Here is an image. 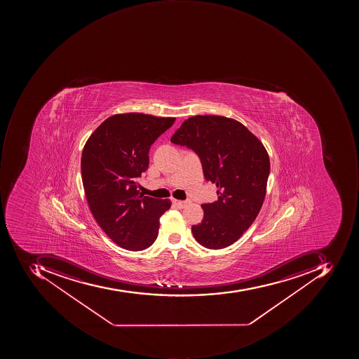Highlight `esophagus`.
I'll return each mask as SVG.
<instances>
[{
	"label": "esophagus",
	"instance_id": "1",
	"mask_svg": "<svg viewBox=\"0 0 359 359\" xmlns=\"http://www.w3.org/2000/svg\"><path fill=\"white\" fill-rule=\"evenodd\" d=\"M172 203H174V205H176L178 208L182 209L184 208L189 203H190V201H178V199H172Z\"/></svg>",
	"mask_w": 359,
	"mask_h": 359
}]
</instances>
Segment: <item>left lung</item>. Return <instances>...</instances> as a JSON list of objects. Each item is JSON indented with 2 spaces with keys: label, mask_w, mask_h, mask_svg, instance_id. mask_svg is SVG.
Wrapping results in <instances>:
<instances>
[{
  "label": "left lung",
  "mask_w": 359,
  "mask_h": 359,
  "mask_svg": "<svg viewBox=\"0 0 359 359\" xmlns=\"http://www.w3.org/2000/svg\"><path fill=\"white\" fill-rule=\"evenodd\" d=\"M171 142L198 154L218 201L202 205L204 219L193 225L194 238L208 249L236 242L260 212L270 175L263 143L245 125L220 115H195L177 129Z\"/></svg>",
  "instance_id": "1"
}]
</instances>
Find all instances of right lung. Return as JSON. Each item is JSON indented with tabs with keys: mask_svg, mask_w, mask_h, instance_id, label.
<instances>
[{
	"mask_svg": "<svg viewBox=\"0 0 359 359\" xmlns=\"http://www.w3.org/2000/svg\"><path fill=\"white\" fill-rule=\"evenodd\" d=\"M175 117L121 113L103 121L83 149L81 170L89 209L115 244L127 250L149 248L170 199L143 196L137 178L149 167L151 144Z\"/></svg>",
	"mask_w": 359,
	"mask_h": 359,
	"instance_id": "1",
	"label": "right lung"
}]
</instances>
